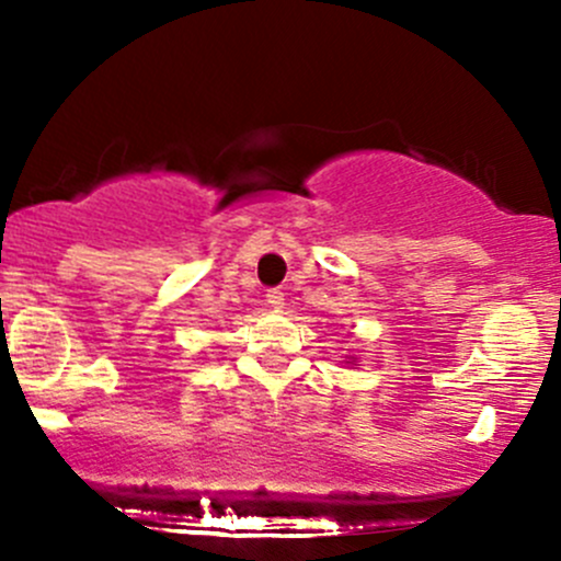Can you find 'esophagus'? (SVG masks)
I'll return each mask as SVG.
<instances>
[{
  "mask_svg": "<svg viewBox=\"0 0 561 561\" xmlns=\"http://www.w3.org/2000/svg\"><path fill=\"white\" fill-rule=\"evenodd\" d=\"M265 301H268L271 309H276V312H279V309H285V293L268 290V293H265Z\"/></svg>",
  "mask_w": 561,
  "mask_h": 561,
  "instance_id": "1",
  "label": "esophagus"
}]
</instances>
